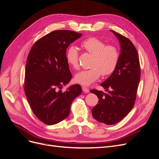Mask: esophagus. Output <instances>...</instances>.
<instances>
[{
	"label": "esophagus",
	"mask_w": 159,
	"mask_h": 159,
	"mask_svg": "<svg viewBox=\"0 0 159 159\" xmlns=\"http://www.w3.org/2000/svg\"><path fill=\"white\" fill-rule=\"evenodd\" d=\"M82 90H83L84 92H85V93H89V89L86 87H83Z\"/></svg>",
	"instance_id": "esophagus-1"
}]
</instances>
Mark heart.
Returning a JSON list of instances; mask_svg holds the SVG:
<instances>
[{"label":"heart","mask_w":159,"mask_h":159,"mask_svg":"<svg viewBox=\"0 0 159 159\" xmlns=\"http://www.w3.org/2000/svg\"><path fill=\"white\" fill-rule=\"evenodd\" d=\"M81 46L93 56L89 70H81L75 75V82L83 85H89L97 81L101 75L111 74L116 69L119 60V52L113 45H106L97 38H89ZM66 60L74 68H78V52L74 46H70L66 52Z\"/></svg>","instance_id":"heart-1"}]
</instances>
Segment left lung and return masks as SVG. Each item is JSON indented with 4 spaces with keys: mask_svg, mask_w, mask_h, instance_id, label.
Returning a JSON list of instances; mask_svg holds the SVG:
<instances>
[{
    "mask_svg": "<svg viewBox=\"0 0 159 159\" xmlns=\"http://www.w3.org/2000/svg\"><path fill=\"white\" fill-rule=\"evenodd\" d=\"M111 31L117 38L121 47L118 65L112 74L101 84L107 93L91 90L99 99L92 109L93 117L106 125L117 123L131 111L141 78L140 63L135 47L126 37Z\"/></svg>",
    "mask_w": 159,
    "mask_h": 159,
    "instance_id": "left-lung-1",
    "label": "left lung"
}]
</instances>
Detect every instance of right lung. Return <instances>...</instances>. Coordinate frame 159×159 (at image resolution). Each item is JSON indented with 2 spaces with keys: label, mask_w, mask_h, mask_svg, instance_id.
Instances as JSON below:
<instances>
[{
  "label": "right lung",
  "mask_w": 159,
  "mask_h": 159,
  "mask_svg": "<svg viewBox=\"0 0 159 159\" xmlns=\"http://www.w3.org/2000/svg\"><path fill=\"white\" fill-rule=\"evenodd\" d=\"M82 34L55 30L34 43L27 57L25 91L36 117L52 125L68 117L72 102L81 93V86H70L64 92L58 89L71 79L66 60V49Z\"/></svg>",
  "instance_id": "1"
}]
</instances>
